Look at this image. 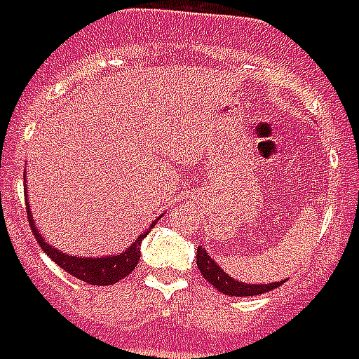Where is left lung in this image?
<instances>
[{
    "instance_id": "8db88e82",
    "label": "left lung",
    "mask_w": 359,
    "mask_h": 359,
    "mask_svg": "<svg viewBox=\"0 0 359 359\" xmlns=\"http://www.w3.org/2000/svg\"><path fill=\"white\" fill-rule=\"evenodd\" d=\"M196 265H198V269L203 275V278L215 286L219 292L226 294V296H257V294L269 292V290L285 283V280H280V283H267V285H248V283L234 280L231 275H226L225 271L213 262V257L205 252L203 246H198Z\"/></svg>"
}]
</instances>
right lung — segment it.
Returning <instances> with one entry per match:
<instances>
[{
  "mask_svg": "<svg viewBox=\"0 0 359 359\" xmlns=\"http://www.w3.org/2000/svg\"><path fill=\"white\" fill-rule=\"evenodd\" d=\"M27 215L28 221H30V229L34 233L36 241L38 244L42 246V250L48 254V256L55 262V264L61 267L67 273H71L73 277L81 278L84 283L95 286H107V285H115L117 280H121L126 275H130L136 265H138V259H140V244L142 241L148 236V233L156 226V223H151L148 231L136 238V241L125 250L121 252L117 256H107V257H74L69 256V254H63L59 252L57 248L50 246L48 242L43 241L42 234L38 233V229L34 225V219L30 215V203L27 202Z\"/></svg>",
  "mask_w": 359,
  "mask_h": 359,
  "instance_id": "1",
  "label": "right lung"
}]
</instances>
